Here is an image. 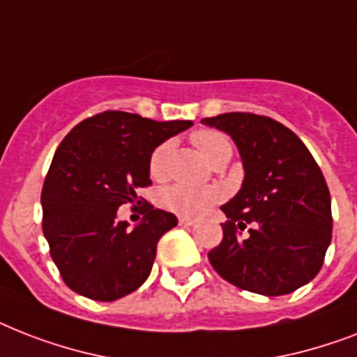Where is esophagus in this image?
I'll return each instance as SVG.
<instances>
[{
  "mask_svg": "<svg viewBox=\"0 0 357 357\" xmlns=\"http://www.w3.org/2000/svg\"><path fill=\"white\" fill-rule=\"evenodd\" d=\"M197 221L195 219H190V218H178V225H181V227H193V225H195Z\"/></svg>",
  "mask_w": 357,
  "mask_h": 357,
  "instance_id": "1",
  "label": "esophagus"
}]
</instances>
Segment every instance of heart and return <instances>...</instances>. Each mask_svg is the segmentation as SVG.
I'll return each instance as SVG.
<instances>
[{
  "label": "heart",
  "instance_id": "heart-1",
  "mask_svg": "<svg viewBox=\"0 0 357 357\" xmlns=\"http://www.w3.org/2000/svg\"><path fill=\"white\" fill-rule=\"evenodd\" d=\"M192 144L206 162L221 160L232 155V145L218 130H197L192 134ZM169 156V144L158 145L149 160V171L153 178H162L165 175V165ZM219 199V193L212 188H192L184 184L165 188L162 193V204L181 215H201Z\"/></svg>",
  "mask_w": 357,
  "mask_h": 357
}]
</instances>
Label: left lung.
<instances>
[{
	"instance_id": "1",
	"label": "left lung",
	"mask_w": 357,
	"mask_h": 357,
	"mask_svg": "<svg viewBox=\"0 0 357 357\" xmlns=\"http://www.w3.org/2000/svg\"><path fill=\"white\" fill-rule=\"evenodd\" d=\"M223 130L243 164L239 192L221 206L228 221L210 264L234 286L265 296L293 293L323 267L332 239V201L312 153L275 119L227 112L201 119ZM251 225L250 236L237 228Z\"/></svg>"
}]
</instances>
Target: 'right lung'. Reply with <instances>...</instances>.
Segmentation results:
<instances>
[{
  "label": "right lung",
  "instance_id": "add662e5",
  "mask_svg": "<svg viewBox=\"0 0 357 357\" xmlns=\"http://www.w3.org/2000/svg\"><path fill=\"white\" fill-rule=\"evenodd\" d=\"M192 125L108 110L62 139L42 190V228L70 289L110 302L149 278L158 239L178 221L145 202L144 219L130 228L118 219V208L151 184L153 151Z\"/></svg>",
  "mask_w": 357,
  "mask_h": 357
}]
</instances>
